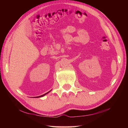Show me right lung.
Masks as SVG:
<instances>
[{
  "instance_id": "obj_1",
  "label": "right lung",
  "mask_w": 128,
  "mask_h": 128,
  "mask_svg": "<svg viewBox=\"0 0 128 128\" xmlns=\"http://www.w3.org/2000/svg\"><path fill=\"white\" fill-rule=\"evenodd\" d=\"M51 91V90H50ZM50 91H49L48 92H47V93H46V94H42V95H41V96H37V97H36V98H38V97H43V96H44V95H46V94H48L49 93V92H50Z\"/></svg>"
}]
</instances>
